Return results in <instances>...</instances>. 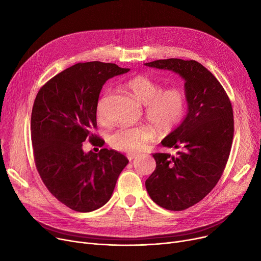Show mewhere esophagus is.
<instances>
[{
	"instance_id": "obj_1",
	"label": "esophagus",
	"mask_w": 261,
	"mask_h": 261,
	"mask_svg": "<svg viewBox=\"0 0 261 261\" xmlns=\"http://www.w3.org/2000/svg\"><path fill=\"white\" fill-rule=\"evenodd\" d=\"M136 156H138V155L134 154V153H128V154H127V158H128V160H129V161L134 160Z\"/></svg>"
}]
</instances>
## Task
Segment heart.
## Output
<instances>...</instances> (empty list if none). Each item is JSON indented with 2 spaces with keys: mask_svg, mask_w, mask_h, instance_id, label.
I'll return each instance as SVG.
<instances>
[{
  "mask_svg": "<svg viewBox=\"0 0 261 261\" xmlns=\"http://www.w3.org/2000/svg\"><path fill=\"white\" fill-rule=\"evenodd\" d=\"M126 89L133 97L146 105V116L162 131H169L182 121L186 112V96L179 88L163 90L156 81L145 75L130 78ZM106 95L99 99L96 113L102 119V106ZM153 139V131L146 123L133 127H122L110 136L111 146L123 152H138Z\"/></svg>",
  "mask_w": 261,
  "mask_h": 261,
  "instance_id": "b5f03b06",
  "label": "heart"
}]
</instances>
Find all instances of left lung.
<instances>
[{"label": "left lung", "instance_id": "8db88e82", "mask_svg": "<svg viewBox=\"0 0 261 261\" xmlns=\"http://www.w3.org/2000/svg\"><path fill=\"white\" fill-rule=\"evenodd\" d=\"M145 65L171 71L185 81L187 114L161 142L181 151L154 153L156 168L145 183L161 207L183 211L207 196L222 175L234 136L231 105L220 82L198 61L171 58Z\"/></svg>", "mask_w": 261, "mask_h": 261}]
</instances>
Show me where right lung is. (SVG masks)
I'll use <instances>...</instances> for the list:
<instances>
[{"label": "right lung", "mask_w": 261, "mask_h": 261, "mask_svg": "<svg viewBox=\"0 0 261 261\" xmlns=\"http://www.w3.org/2000/svg\"><path fill=\"white\" fill-rule=\"evenodd\" d=\"M129 71L114 63H77L53 77L36 96L31 118L36 167L49 193L73 211L103 206L129 163L113 149L98 153L82 149L87 139L103 145L93 133L100 91L108 79Z\"/></svg>", "instance_id": "add662e5"}]
</instances>
